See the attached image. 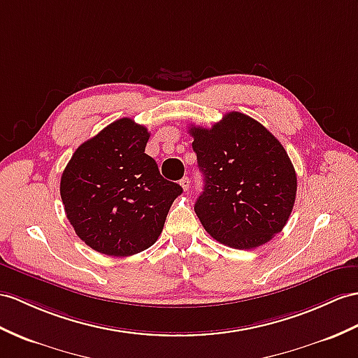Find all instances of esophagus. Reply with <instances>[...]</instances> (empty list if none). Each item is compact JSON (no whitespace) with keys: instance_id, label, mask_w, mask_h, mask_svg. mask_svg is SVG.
Instances as JSON below:
<instances>
[{"instance_id":"esophagus-1","label":"esophagus","mask_w":358,"mask_h":358,"mask_svg":"<svg viewBox=\"0 0 358 358\" xmlns=\"http://www.w3.org/2000/svg\"><path fill=\"white\" fill-rule=\"evenodd\" d=\"M179 184H180V187H182V188H184V191L189 189V179H188V178H182Z\"/></svg>"}]
</instances>
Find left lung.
I'll use <instances>...</instances> for the list:
<instances>
[{
	"label": "left lung",
	"mask_w": 358,
	"mask_h": 358,
	"mask_svg": "<svg viewBox=\"0 0 358 358\" xmlns=\"http://www.w3.org/2000/svg\"><path fill=\"white\" fill-rule=\"evenodd\" d=\"M203 174L194 211L222 245L254 249L281 232L296 199V171L282 144L241 112L211 129L189 127Z\"/></svg>",
	"instance_id": "left-lung-1"
}]
</instances>
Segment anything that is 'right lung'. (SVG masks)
I'll return each mask as SVG.
<instances>
[{
    "label": "right lung",
    "instance_id": "add662e5",
    "mask_svg": "<svg viewBox=\"0 0 358 358\" xmlns=\"http://www.w3.org/2000/svg\"><path fill=\"white\" fill-rule=\"evenodd\" d=\"M149 130L120 118L77 147L60 179V197L77 237L109 257L155 245L182 187L164 179L144 153Z\"/></svg>",
    "mask_w": 358,
    "mask_h": 358
}]
</instances>
